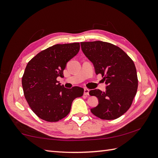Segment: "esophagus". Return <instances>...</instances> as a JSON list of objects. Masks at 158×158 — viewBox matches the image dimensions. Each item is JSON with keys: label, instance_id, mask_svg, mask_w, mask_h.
Masks as SVG:
<instances>
[{"label": "esophagus", "instance_id": "esophagus-1", "mask_svg": "<svg viewBox=\"0 0 158 158\" xmlns=\"http://www.w3.org/2000/svg\"><path fill=\"white\" fill-rule=\"evenodd\" d=\"M84 95H85V96H88V95H89V89H88V88H85L84 89Z\"/></svg>", "mask_w": 158, "mask_h": 158}]
</instances>
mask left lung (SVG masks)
<instances>
[{
	"instance_id": "left-lung-1",
	"label": "left lung",
	"mask_w": 158,
	"mask_h": 158,
	"mask_svg": "<svg viewBox=\"0 0 158 158\" xmlns=\"http://www.w3.org/2000/svg\"><path fill=\"white\" fill-rule=\"evenodd\" d=\"M82 52L93 64L96 75L101 74L106 85L105 92L90 90L98 99L91 112L102 119L118 118L129 109L138 88L135 63L127 53L111 43L81 42Z\"/></svg>"
}]
</instances>
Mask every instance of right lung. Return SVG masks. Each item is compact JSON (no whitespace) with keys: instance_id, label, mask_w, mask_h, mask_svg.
Wrapping results in <instances>:
<instances>
[{"instance_id":"right-lung-1","label":"right lung","mask_w":158,"mask_h":158,"mask_svg":"<svg viewBox=\"0 0 158 158\" xmlns=\"http://www.w3.org/2000/svg\"><path fill=\"white\" fill-rule=\"evenodd\" d=\"M79 49V43L54 45L39 53L26 65L22 79L23 94L39 118L58 122L70 113L73 100L83 96V88H66L56 79L63 78L67 62Z\"/></svg>"}]
</instances>
